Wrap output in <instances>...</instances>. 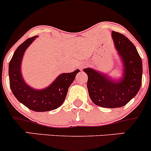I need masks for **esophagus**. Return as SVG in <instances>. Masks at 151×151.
Returning a JSON list of instances; mask_svg holds the SVG:
<instances>
[{"label":"esophagus","instance_id":"obj_1","mask_svg":"<svg viewBox=\"0 0 151 151\" xmlns=\"http://www.w3.org/2000/svg\"><path fill=\"white\" fill-rule=\"evenodd\" d=\"M83 67H84V65H81L80 66V69H82V68H83Z\"/></svg>","mask_w":151,"mask_h":151}]
</instances>
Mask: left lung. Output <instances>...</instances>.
<instances>
[{"label":"left lung","mask_w":151,"mask_h":151,"mask_svg":"<svg viewBox=\"0 0 151 151\" xmlns=\"http://www.w3.org/2000/svg\"><path fill=\"white\" fill-rule=\"evenodd\" d=\"M112 37L123 60L122 79L115 81L92 68L83 70L88 74L90 98L95 104L106 108L121 107L129 103L139 91L142 77L141 58L134 44L118 32L112 31Z\"/></svg>","instance_id":"1"}]
</instances>
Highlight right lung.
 I'll return each instance as SVG.
<instances>
[{"label":"right lung","mask_w":151,"mask_h":151,"mask_svg":"<svg viewBox=\"0 0 151 151\" xmlns=\"http://www.w3.org/2000/svg\"><path fill=\"white\" fill-rule=\"evenodd\" d=\"M37 37L35 36L26 39L15 50L9 66V84L12 93L19 102L31 110L47 112L61 106L66 99L68 88L80 70L61 74L52 85L43 90H35L28 86L21 74V61L25 50Z\"/></svg>","instance_id":"obj_1"}]
</instances>
